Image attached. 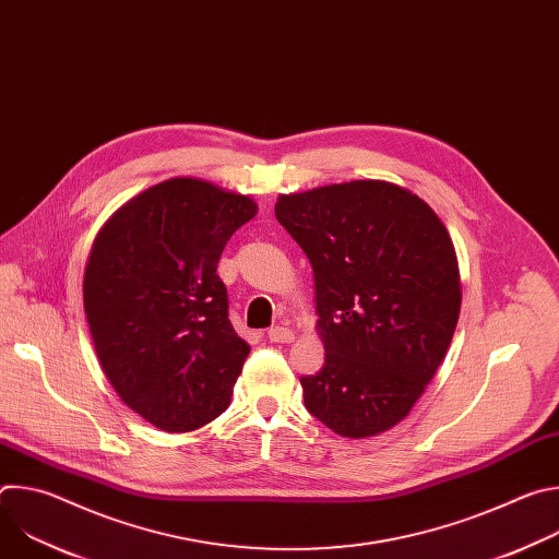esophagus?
Returning <instances> with one entry per match:
<instances>
[{"label":"esophagus","instance_id":"obj_1","mask_svg":"<svg viewBox=\"0 0 559 559\" xmlns=\"http://www.w3.org/2000/svg\"><path fill=\"white\" fill-rule=\"evenodd\" d=\"M267 338L272 343H292L294 341V332L289 328H272L267 332Z\"/></svg>","mask_w":559,"mask_h":559}]
</instances>
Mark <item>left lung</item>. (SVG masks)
<instances>
[{
    "mask_svg": "<svg viewBox=\"0 0 559 559\" xmlns=\"http://www.w3.org/2000/svg\"><path fill=\"white\" fill-rule=\"evenodd\" d=\"M278 223L313 270L325 365L305 407L345 438L401 423L451 345L462 289L451 236L414 192L349 181L281 194Z\"/></svg>",
    "mask_w": 559,
    "mask_h": 559,
    "instance_id": "left-lung-1",
    "label": "left lung"
}]
</instances>
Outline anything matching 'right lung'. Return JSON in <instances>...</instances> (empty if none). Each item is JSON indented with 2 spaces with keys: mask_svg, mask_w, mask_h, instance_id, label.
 I'll use <instances>...</instances> for the list:
<instances>
[{
  "mask_svg": "<svg viewBox=\"0 0 559 559\" xmlns=\"http://www.w3.org/2000/svg\"><path fill=\"white\" fill-rule=\"evenodd\" d=\"M257 210L177 177L130 199L95 238L84 276L95 352L121 401L156 429L194 431L229 405L250 345L229 323L216 265Z\"/></svg>",
  "mask_w": 559,
  "mask_h": 559,
  "instance_id": "obj_1",
  "label": "right lung"
}]
</instances>
